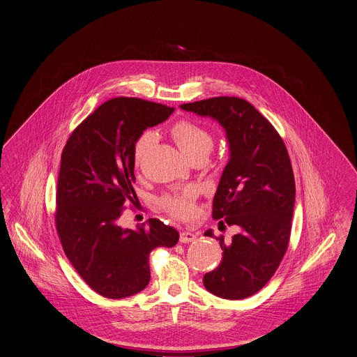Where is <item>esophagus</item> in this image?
I'll list each match as a JSON object with an SVG mask.
<instances>
[{
  "label": "esophagus",
  "instance_id": "1",
  "mask_svg": "<svg viewBox=\"0 0 357 357\" xmlns=\"http://www.w3.org/2000/svg\"><path fill=\"white\" fill-rule=\"evenodd\" d=\"M196 238H197V236L193 234V233H190V231H181L179 241H181L182 243H189V242L196 241Z\"/></svg>",
  "mask_w": 357,
  "mask_h": 357
}]
</instances>
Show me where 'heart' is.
Masks as SVG:
<instances>
[{
  "label": "heart",
  "instance_id": "heart-1",
  "mask_svg": "<svg viewBox=\"0 0 357 357\" xmlns=\"http://www.w3.org/2000/svg\"><path fill=\"white\" fill-rule=\"evenodd\" d=\"M169 132L181 149V152L192 160L193 162L204 161L209 156L213 149V137L212 134L198 124L196 121L189 119H181L175 121ZM155 134L152 131H144L135 139L134 144V161L139 165L146 153L151 151L155 142ZM197 189L186 188L178 192L167 193L160 198L161 208L178 219H190L196 213V199H197Z\"/></svg>",
  "mask_w": 357,
  "mask_h": 357
}]
</instances>
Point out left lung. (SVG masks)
Instances as JSON below:
<instances>
[{"mask_svg": "<svg viewBox=\"0 0 357 357\" xmlns=\"http://www.w3.org/2000/svg\"><path fill=\"white\" fill-rule=\"evenodd\" d=\"M182 109L218 120L226 130L230 160L213 197L219 230L239 233L219 239L223 259L204 275V286L226 300L253 296L275 274L289 245L296 185L290 158L275 127L250 102L213 97L182 104Z\"/></svg>", "mask_w": 357, "mask_h": 357, "instance_id": "obj_1", "label": "left lung"}]
</instances>
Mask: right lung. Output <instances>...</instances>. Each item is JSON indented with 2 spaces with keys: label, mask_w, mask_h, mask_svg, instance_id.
Wrapping results in <instances>:
<instances>
[{
  "label": "right lung",
  "mask_w": 357,
  "mask_h": 357,
  "mask_svg": "<svg viewBox=\"0 0 357 357\" xmlns=\"http://www.w3.org/2000/svg\"><path fill=\"white\" fill-rule=\"evenodd\" d=\"M172 112L141 98H112L80 123L63 149L57 234L80 278L102 297L124 298L144 290L151 280V252L172 248L179 239L174 227L156 218L137 230L119 225L126 201L134 204L137 197L135 139Z\"/></svg>",
  "instance_id": "obj_1"
}]
</instances>
